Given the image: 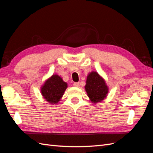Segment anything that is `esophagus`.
<instances>
[{
  "instance_id": "obj_1",
  "label": "esophagus",
  "mask_w": 153,
  "mask_h": 153,
  "mask_svg": "<svg viewBox=\"0 0 153 153\" xmlns=\"http://www.w3.org/2000/svg\"><path fill=\"white\" fill-rule=\"evenodd\" d=\"M73 85L75 87H80V83L79 82H75L73 84Z\"/></svg>"
}]
</instances>
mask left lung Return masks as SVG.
I'll return each mask as SVG.
<instances>
[{
  "label": "left lung",
  "mask_w": 153,
  "mask_h": 153,
  "mask_svg": "<svg viewBox=\"0 0 153 153\" xmlns=\"http://www.w3.org/2000/svg\"><path fill=\"white\" fill-rule=\"evenodd\" d=\"M85 90L91 102L96 104L106 98L109 88L104 78L98 72L92 71L87 76Z\"/></svg>",
  "instance_id": "8db88e82"
}]
</instances>
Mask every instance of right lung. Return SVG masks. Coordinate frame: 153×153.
<instances>
[{
	"label": "right lung",
	"mask_w": 153,
	"mask_h": 153,
	"mask_svg": "<svg viewBox=\"0 0 153 153\" xmlns=\"http://www.w3.org/2000/svg\"><path fill=\"white\" fill-rule=\"evenodd\" d=\"M68 84L57 74H53L47 78L41 87V93L48 103L56 105L61 100Z\"/></svg>",
	"instance_id": "right-lung-1"
}]
</instances>
